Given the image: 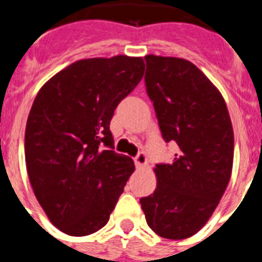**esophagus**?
I'll return each instance as SVG.
<instances>
[{
    "label": "esophagus",
    "instance_id": "1",
    "mask_svg": "<svg viewBox=\"0 0 262 262\" xmlns=\"http://www.w3.org/2000/svg\"><path fill=\"white\" fill-rule=\"evenodd\" d=\"M135 163H136V167L137 168H143L145 167L148 164V159H147V155L144 154V152H140L139 155L135 158Z\"/></svg>",
    "mask_w": 262,
    "mask_h": 262
}]
</instances>
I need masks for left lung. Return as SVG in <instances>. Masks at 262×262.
<instances>
[{"label": "left lung", "mask_w": 262, "mask_h": 262, "mask_svg": "<svg viewBox=\"0 0 262 262\" xmlns=\"http://www.w3.org/2000/svg\"><path fill=\"white\" fill-rule=\"evenodd\" d=\"M145 85L172 163L158 164L154 194L140 200L152 231L186 239L207 224L231 178L234 130L224 98L194 63L145 55Z\"/></svg>", "instance_id": "left-lung-1"}]
</instances>
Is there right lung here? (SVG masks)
<instances>
[{
    "label": "right lung",
    "mask_w": 262,
    "mask_h": 262,
    "mask_svg": "<svg viewBox=\"0 0 262 262\" xmlns=\"http://www.w3.org/2000/svg\"><path fill=\"white\" fill-rule=\"evenodd\" d=\"M144 71L141 57L80 59L43 84L32 103L24 140L27 172L49 220L68 235L104 227L135 171L129 156L110 149V121Z\"/></svg>",
    "instance_id": "add662e5"
}]
</instances>
